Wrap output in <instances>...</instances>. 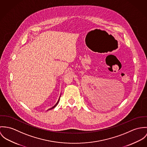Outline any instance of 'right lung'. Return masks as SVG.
<instances>
[{"label": "right lung", "instance_id": "1", "mask_svg": "<svg viewBox=\"0 0 147 147\" xmlns=\"http://www.w3.org/2000/svg\"><path fill=\"white\" fill-rule=\"evenodd\" d=\"M59 99H60V98H59ZM59 100H58V101H57V103H56V104H55V105H54V106H53V107H52V108H51V109H49V110H50V109H53V108H55V107H56V105H57V104H58V103H59Z\"/></svg>", "mask_w": 147, "mask_h": 147}]
</instances>
